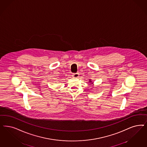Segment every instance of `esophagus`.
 <instances>
[{
  "instance_id": "esophagus-1",
  "label": "esophagus",
  "mask_w": 147,
  "mask_h": 147,
  "mask_svg": "<svg viewBox=\"0 0 147 147\" xmlns=\"http://www.w3.org/2000/svg\"><path fill=\"white\" fill-rule=\"evenodd\" d=\"M79 74L78 73H73L72 74V76L75 78H78L79 77Z\"/></svg>"
}]
</instances>
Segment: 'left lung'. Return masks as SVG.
Here are the masks:
<instances>
[{
	"mask_svg": "<svg viewBox=\"0 0 147 147\" xmlns=\"http://www.w3.org/2000/svg\"><path fill=\"white\" fill-rule=\"evenodd\" d=\"M90 83H91V84H93V82H92V81L91 80H90Z\"/></svg>",
	"mask_w": 147,
	"mask_h": 147,
	"instance_id": "left-lung-1",
	"label": "left lung"
}]
</instances>
